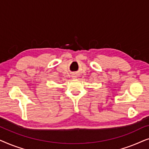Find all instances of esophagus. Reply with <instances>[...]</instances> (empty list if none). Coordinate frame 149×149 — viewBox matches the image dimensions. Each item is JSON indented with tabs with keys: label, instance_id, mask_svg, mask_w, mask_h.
<instances>
[{
	"label": "esophagus",
	"instance_id": "34e87169",
	"mask_svg": "<svg viewBox=\"0 0 149 149\" xmlns=\"http://www.w3.org/2000/svg\"><path fill=\"white\" fill-rule=\"evenodd\" d=\"M72 78H73V79H75V78H76V77H75V76H72Z\"/></svg>",
	"mask_w": 149,
	"mask_h": 149
}]
</instances>
